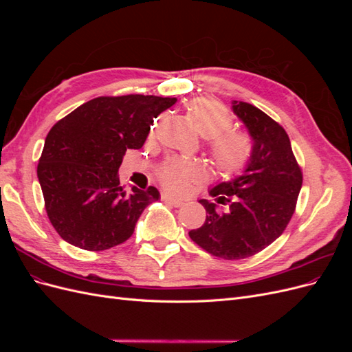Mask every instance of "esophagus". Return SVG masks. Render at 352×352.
<instances>
[{"instance_id":"34e87169","label":"esophagus","mask_w":352,"mask_h":352,"mask_svg":"<svg viewBox=\"0 0 352 352\" xmlns=\"http://www.w3.org/2000/svg\"><path fill=\"white\" fill-rule=\"evenodd\" d=\"M162 198H163V201L168 202V204H172V206H175V207H180V206H184V204H185V201H184V199L176 198V197H173V195H168V194H163V195H162Z\"/></svg>"}]
</instances>
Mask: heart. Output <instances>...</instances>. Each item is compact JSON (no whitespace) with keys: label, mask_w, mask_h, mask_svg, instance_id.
Instances as JSON below:
<instances>
[{"label":"heart","mask_w":352,"mask_h":352,"mask_svg":"<svg viewBox=\"0 0 352 352\" xmlns=\"http://www.w3.org/2000/svg\"><path fill=\"white\" fill-rule=\"evenodd\" d=\"M190 120L201 138L211 140L210 151L220 172L228 176L239 173L250 158V142L241 133H225L230 127L226 110L214 101L197 100L190 110ZM201 173L202 167L198 164L179 163L164 179L167 185L177 186Z\"/></svg>","instance_id":"b5f03b06"}]
</instances>
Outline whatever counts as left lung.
<instances>
[{
    "instance_id": "1",
    "label": "left lung",
    "mask_w": 352,
    "mask_h": 352,
    "mask_svg": "<svg viewBox=\"0 0 352 352\" xmlns=\"http://www.w3.org/2000/svg\"><path fill=\"white\" fill-rule=\"evenodd\" d=\"M232 111L252 141L250 158L239 176L210 190L216 202L199 199L207 217L189 236L216 257L241 260L282 235L295 211L302 173L279 123L248 102L232 101ZM217 204L227 210L220 212Z\"/></svg>"
}]
</instances>
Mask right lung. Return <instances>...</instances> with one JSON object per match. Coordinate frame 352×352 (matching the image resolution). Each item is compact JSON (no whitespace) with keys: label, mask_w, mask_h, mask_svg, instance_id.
Wrapping results in <instances>:
<instances>
[{"label":"right lung","mask_w":352,"mask_h":352,"mask_svg":"<svg viewBox=\"0 0 352 352\" xmlns=\"http://www.w3.org/2000/svg\"><path fill=\"white\" fill-rule=\"evenodd\" d=\"M176 98L154 95L98 97L51 127L38 180L51 225L74 247L102 251L132 236L158 189L122 188L119 167L127 150H140L160 113Z\"/></svg>","instance_id":"right-lung-1"}]
</instances>
